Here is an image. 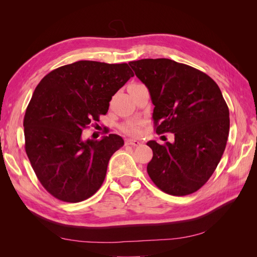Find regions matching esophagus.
<instances>
[{"instance_id": "1", "label": "esophagus", "mask_w": 257, "mask_h": 257, "mask_svg": "<svg viewBox=\"0 0 257 257\" xmlns=\"http://www.w3.org/2000/svg\"><path fill=\"white\" fill-rule=\"evenodd\" d=\"M126 145L132 146V147H138L142 145V142L136 141V139H128V141H126Z\"/></svg>"}]
</instances>
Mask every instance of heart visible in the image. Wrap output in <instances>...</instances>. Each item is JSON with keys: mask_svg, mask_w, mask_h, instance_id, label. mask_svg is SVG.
<instances>
[{"mask_svg": "<svg viewBox=\"0 0 257 257\" xmlns=\"http://www.w3.org/2000/svg\"><path fill=\"white\" fill-rule=\"evenodd\" d=\"M122 131L128 135L136 136L139 134V132H141V124L138 122H130L122 126Z\"/></svg>", "mask_w": 257, "mask_h": 257, "instance_id": "obj_1", "label": "heart"}]
</instances>
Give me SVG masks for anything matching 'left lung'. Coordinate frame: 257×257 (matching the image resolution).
<instances>
[{
	"label": "left lung",
	"instance_id": "8db88e82",
	"mask_svg": "<svg viewBox=\"0 0 257 257\" xmlns=\"http://www.w3.org/2000/svg\"><path fill=\"white\" fill-rule=\"evenodd\" d=\"M149 90L158 134L173 133L175 143L148 142L153 151L148 175L170 195L199 190L219 164L229 133V110L222 92L205 73L169 59L130 62Z\"/></svg>",
	"mask_w": 257,
	"mask_h": 257
}]
</instances>
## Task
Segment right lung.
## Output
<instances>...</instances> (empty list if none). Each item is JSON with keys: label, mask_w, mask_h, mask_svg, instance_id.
<instances>
[{"label": "right lung", "mask_w": 257, "mask_h": 257, "mask_svg": "<svg viewBox=\"0 0 257 257\" xmlns=\"http://www.w3.org/2000/svg\"><path fill=\"white\" fill-rule=\"evenodd\" d=\"M134 74L126 63L78 61L46 75L23 120L26 152L38 180L56 198L79 203L103 184L108 162L124 145L115 134L82 141L83 128L106 114Z\"/></svg>", "instance_id": "obj_1"}]
</instances>
